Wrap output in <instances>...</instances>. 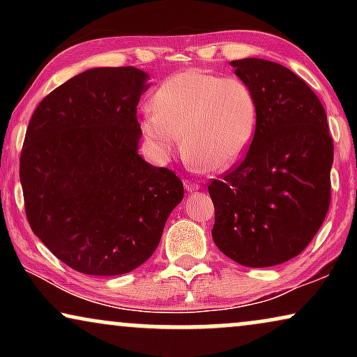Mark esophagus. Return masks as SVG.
I'll list each match as a JSON object with an SVG mask.
<instances>
[{
	"label": "esophagus",
	"instance_id": "1",
	"mask_svg": "<svg viewBox=\"0 0 357 357\" xmlns=\"http://www.w3.org/2000/svg\"><path fill=\"white\" fill-rule=\"evenodd\" d=\"M183 185H185V190H187V192H197V190L199 188V185L197 182H193V180H188V178L183 180Z\"/></svg>",
	"mask_w": 357,
	"mask_h": 357
}]
</instances>
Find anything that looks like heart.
Listing matches in <instances>:
<instances>
[{"label":"heart","instance_id":"1","mask_svg":"<svg viewBox=\"0 0 357 357\" xmlns=\"http://www.w3.org/2000/svg\"><path fill=\"white\" fill-rule=\"evenodd\" d=\"M257 120V99L247 82L190 68L159 87L143 131L159 158L169 159L182 135L195 167L226 170L252 144Z\"/></svg>","mask_w":357,"mask_h":357}]
</instances>
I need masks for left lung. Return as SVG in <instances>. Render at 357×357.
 <instances>
[{
    "label": "left lung",
    "instance_id": "left-lung-1",
    "mask_svg": "<svg viewBox=\"0 0 357 357\" xmlns=\"http://www.w3.org/2000/svg\"><path fill=\"white\" fill-rule=\"evenodd\" d=\"M257 99L258 120L245 158L208 185L213 241L231 260L266 268L299 255L330 208L331 139L315 92L280 63L231 61Z\"/></svg>",
    "mask_w": 357,
    "mask_h": 357
}]
</instances>
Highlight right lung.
<instances>
[{"mask_svg":"<svg viewBox=\"0 0 357 357\" xmlns=\"http://www.w3.org/2000/svg\"><path fill=\"white\" fill-rule=\"evenodd\" d=\"M146 81L135 66L92 68L43 97L29 121L19 165L27 221L84 275L143 265L183 199L182 180L138 154Z\"/></svg>","mask_w":357,"mask_h":357,"instance_id":"1","label":"right lung"}]
</instances>
